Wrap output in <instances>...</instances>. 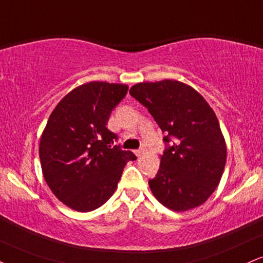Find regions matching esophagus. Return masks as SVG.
<instances>
[{"label": "esophagus", "mask_w": 263, "mask_h": 263, "mask_svg": "<svg viewBox=\"0 0 263 263\" xmlns=\"http://www.w3.org/2000/svg\"><path fill=\"white\" fill-rule=\"evenodd\" d=\"M144 153H145V149H144V148H141V149H137V151H136V156H137V157L143 156Z\"/></svg>", "instance_id": "34e87169"}]
</instances>
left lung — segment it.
<instances>
[{"instance_id": "8db88e82", "label": "left lung", "mask_w": 263, "mask_h": 263, "mask_svg": "<svg viewBox=\"0 0 263 263\" xmlns=\"http://www.w3.org/2000/svg\"><path fill=\"white\" fill-rule=\"evenodd\" d=\"M129 94L166 135L159 170L148 182L154 197L176 212L204 203L219 183L227 160L226 141L213 109L197 90L174 80L137 83Z\"/></svg>"}]
</instances>
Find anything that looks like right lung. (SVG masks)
Wrapping results in <instances>:
<instances>
[{
    "instance_id": "right-lung-1",
    "label": "right lung",
    "mask_w": 263,
    "mask_h": 263,
    "mask_svg": "<svg viewBox=\"0 0 263 263\" xmlns=\"http://www.w3.org/2000/svg\"><path fill=\"white\" fill-rule=\"evenodd\" d=\"M126 84L89 82L56 105L40 138L44 179L52 194L77 212L99 208L111 197L132 152L114 145L110 115L127 94Z\"/></svg>"
}]
</instances>
